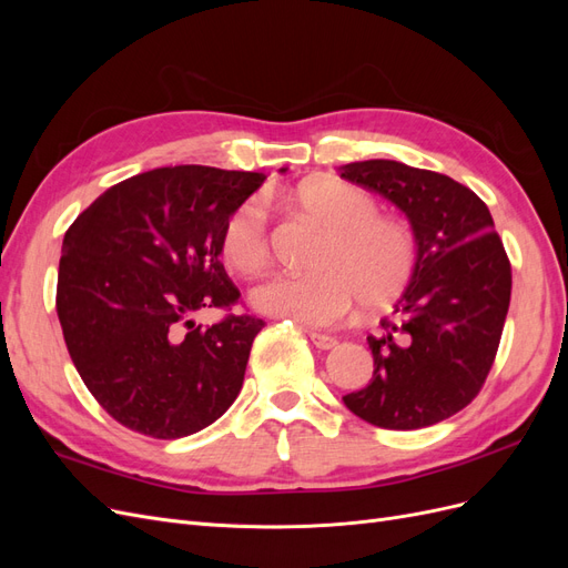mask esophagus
Returning a JSON list of instances; mask_svg holds the SVG:
<instances>
[{
  "label": "esophagus",
  "mask_w": 568,
  "mask_h": 568,
  "mask_svg": "<svg viewBox=\"0 0 568 568\" xmlns=\"http://www.w3.org/2000/svg\"><path fill=\"white\" fill-rule=\"evenodd\" d=\"M311 341L315 343L317 348H322V351H332L334 346H336V338L334 336H329V334H320V332H311Z\"/></svg>",
  "instance_id": "34e87169"
}]
</instances>
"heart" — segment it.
<instances>
[{
	"instance_id": "obj_1",
	"label": "heart",
	"mask_w": 568,
	"mask_h": 568,
	"mask_svg": "<svg viewBox=\"0 0 568 568\" xmlns=\"http://www.w3.org/2000/svg\"><path fill=\"white\" fill-rule=\"evenodd\" d=\"M294 201L326 230L313 274H277L251 294L255 311L301 326H334L355 301L365 311H386L417 272V234L398 215L379 213L367 189L336 178L303 182ZM220 255L242 277H255L272 261L267 213L255 199L239 203L220 230Z\"/></svg>"
}]
</instances>
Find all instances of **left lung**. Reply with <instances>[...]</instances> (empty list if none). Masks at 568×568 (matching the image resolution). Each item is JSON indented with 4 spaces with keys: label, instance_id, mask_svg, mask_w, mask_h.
Masks as SVG:
<instances>
[{
    "label": "left lung",
    "instance_id": "obj_1",
    "mask_svg": "<svg viewBox=\"0 0 568 568\" xmlns=\"http://www.w3.org/2000/svg\"><path fill=\"white\" fill-rule=\"evenodd\" d=\"M341 178L393 201L417 234L412 284L367 336L369 386L343 403L379 428L412 432L467 407L495 363L511 296V265L488 205L469 186L398 161H363Z\"/></svg>",
    "mask_w": 568,
    "mask_h": 568
}]
</instances>
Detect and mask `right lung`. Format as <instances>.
<instances>
[{"instance_id":"add662e5","label":"right lung","mask_w":568,"mask_h":568,"mask_svg":"<svg viewBox=\"0 0 568 568\" xmlns=\"http://www.w3.org/2000/svg\"><path fill=\"white\" fill-rule=\"evenodd\" d=\"M263 173L156 168L106 189L63 239L57 315L94 400L130 432L173 440L236 400L265 322L232 313L242 298L220 263L225 217ZM226 315L201 327L191 315Z\"/></svg>"}]
</instances>
